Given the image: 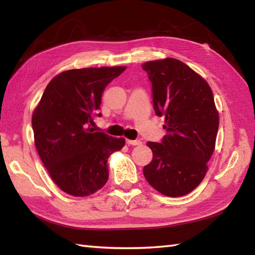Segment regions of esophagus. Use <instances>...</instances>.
Masks as SVG:
<instances>
[{"mask_svg": "<svg viewBox=\"0 0 255 255\" xmlns=\"http://www.w3.org/2000/svg\"><path fill=\"white\" fill-rule=\"evenodd\" d=\"M126 143H127V144H131V145H139V144H141V141H140V140H130V139H127V140H126Z\"/></svg>", "mask_w": 255, "mask_h": 255, "instance_id": "esophagus-1", "label": "esophagus"}]
</instances>
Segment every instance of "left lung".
Returning a JSON list of instances; mask_svg holds the SVG:
<instances>
[{
	"label": "left lung",
	"instance_id": "obj_1",
	"mask_svg": "<svg viewBox=\"0 0 255 255\" xmlns=\"http://www.w3.org/2000/svg\"><path fill=\"white\" fill-rule=\"evenodd\" d=\"M152 84L153 110L165 118L167 133L147 144L153 158L143 167L145 180L165 196L180 197L196 188L215 150L219 116L208 83L173 58L142 64Z\"/></svg>",
	"mask_w": 255,
	"mask_h": 255
}]
</instances>
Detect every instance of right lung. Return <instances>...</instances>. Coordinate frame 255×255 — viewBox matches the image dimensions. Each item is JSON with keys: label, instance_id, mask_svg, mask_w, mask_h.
<instances>
[{"label": "right lung", "instance_id": "1", "mask_svg": "<svg viewBox=\"0 0 255 255\" xmlns=\"http://www.w3.org/2000/svg\"><path fill=\"white\" fill-rule=\"evenodd\" d=\"M126 67L68 70L53 78L32 114L35 145L58 187L77 197L94 194L108 180L107 161L124 138L95 131L102 95Z\"/></svg>", "mask_w": 255, "mask_h": 255}]
</instances>
